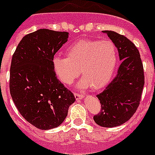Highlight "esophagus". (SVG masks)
I'll use <instances>...</instances> for the list:
<instances>
[{
  "label": "esophagus",
  "instance_id": "1",
  "mask_svg": "<svg viewBox=\"0 0 155 155\" xmlns=\"http://www.w3.org/2000/svg\"><path fill=\"white\" fill-rule=\"evenodd\" d=\"M74 96L76 99H80L84 98V95H81V94H79V93H74Z\"/></svg>",
  "mask_w": 155,
  "mask_h": 155
}]
</instances>
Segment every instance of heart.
Masks as SVG:
<instances>
[{
  "label": "heart",
  "instance_id": "b5f03b06",
  "mask_svg": "<svg viewBox=\"0 0 155 155\" xmlns=\"http://www.w3.org/2000/svg\"><path fill=\"white\" fill-rule=\"evenodd\" d=\"M67 57L54 56V71L61 82L70 84L80 73L84 76L79 87L85 88L91 86L94 89L101 88L113 75L118 51L110 40H83L67 49Z\"/></svg>",
  "mask_w": 155,
  "mask_h": 155
}]
</instances>
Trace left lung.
I'll return each instance as SVG.
<instances>
[{
	"mask_svg": "<svg viewBox=\"0 0 155 155\" xmlns=\"http://www.w3.org/2000/svg\"><path fill=\"white\" fill-rule=\"evenodd\" d=\"M104 32L117 48L122 63L112 81L96 95L101 110L93 119L101 127H114L128 121L139 107L144 86V71L134 44L113 31Z\"/></svg>",
	"mask_w": 155,
	"mask_h": 155,
	"instance_id": "obj_1",
	"label": "left lung"
}]
</instances>
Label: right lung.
<instances>
[{
  "label": "right lung",
  "instance_id": "add662e5",
  "mask_svg": "<svg viewBox=\"0 0 155 155\" xmlns=\"http://www.w3.org/2000/svg\"><path fill=\"white\" fill-rule=\"evenodd\" d=\"M68 32L39 29L25 36L12 55L10 94L26 121L41 130L57 127L75 99L56 76L52 59Z\"/></svg>",
  "mask_w": 155,
  "mask_h": 155
}]
</instances>
